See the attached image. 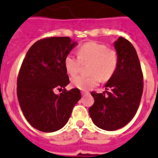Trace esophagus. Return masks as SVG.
Wrapping results in <instances>:
<instances>
[{"label": "esophagus", "instance_id": "esophagus-1", "mask_svg": "<svg viewBox=\"0 0 158 158\" xmlns=\"http://www.w3.org/2000/svg\"><path fill=\"white\" fill-rule=\"evenodd\" d=\"M81 93L82 96H85V95H86V94H89V91H84V90H82Z\"/></svg>", "mask_w": 158, "mask_h": 158}]
</instances>
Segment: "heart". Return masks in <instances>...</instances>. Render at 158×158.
<instances>
[{"mask_svg":"<svg viewBox=\"0 0 158 158\" xmlns=\"http://www.w3.org/2000/svg\"><path fill=\"white\" fill-rule=\"evenodd\" d=\"M81 63H89L88 71L90 75L74 77L72 84L77 89L88 90L98 85L101 80L106 81L114 76L118 69L119 56L114 48L96 41H89L78 48L77 56L69 53L64 57V67L71 76L79 73Z\"/></svg>","mask_w":158,"mask_h":158,"instance_id":"1","label":"heart"}]
</instances>
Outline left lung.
<instances>
[{
	"instance_id": "obj_1",
	"label": "left lung",
	"mask_w": 158,
	"mask_h": 158,
	"mask_svg": "<svg viewBox=\"0 0 158 158\" xmlns=\"http://www.w3.org/2000/svg\"><path fill=\"white\" fill-rule=\"evenodd\" d=\"M114 47L119 56L118 69L106 85V93L91 92L94 103L89 109L94 123L108 131L121 129L131 121L143 93V73L133 45L119 37Z\"/></svg>"
}]
</instances>
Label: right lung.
I'll return each instance as SVG.
<instances>
[{"mask_svg":"<svg viewBox=\"0 0 158 158\" xmlns=\"http://www.w3.org/2000/svg\"><path fill=\"white\" fill-rule=\"evenodd\" d=\"M76 44L69 37H45L35 42L23 60L17 77V98L28 122L40 131L61 129L81 98L78 89H64L69 83L64 57ZM56 89L63 91L57 95Z\"/></svg>","mask_w":158,"mask_h":158,"instance_id":"right-lung-1","label":"right lung"}]
</instances>
